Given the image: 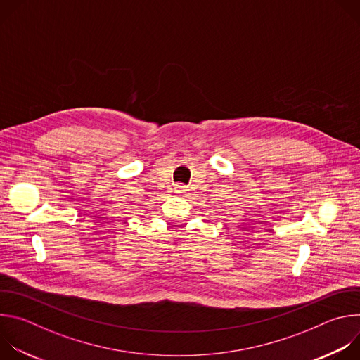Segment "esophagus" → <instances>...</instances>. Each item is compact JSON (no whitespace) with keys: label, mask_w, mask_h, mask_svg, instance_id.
<instances>
[{"label":"esophagus","mask_w":360,"mask_h":360,"mask_svg":"<svg viewBox=\"0 0 360 360\" xmlns=\"http://www.w3.org/2000/svg\"><path fill=\"white\" fill-rule=\"evenodd\" d=\"M185 186L184 185H176V192H185Z\"/></svg>","instance_id":"1"}]
</instances>
